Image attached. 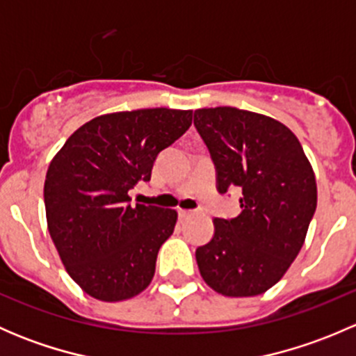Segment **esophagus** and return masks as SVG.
Segmentation results:
<instances>
[{
  "mask_svg": "<svg viewBox=\"0 0 356 356\" xmlns=\"http://www.w3.org/2000/svg\"><path fill=\"white\" fill-rule=\"evenodd\" d=\"M193 213H195V211H193V210H179V215H181V218L191 217Z\"/></svg>",
  "mask_w": 356,
  "mask_h": 356,
  "instance_id": "1",
  "label": "esophagus"
}]
</instances>
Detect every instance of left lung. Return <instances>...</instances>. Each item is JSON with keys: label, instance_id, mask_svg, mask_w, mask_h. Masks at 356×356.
I'll return each mask as SVG.
<instances>
[{"label": "left lung", "instance_id": "1", "mask_svg": "<svg viewBox=\"0 0 356 356\" xmlns=\"http://www.w3.org/2000/svg\"><path fill=\"white\" fill-rule=\"evenodd\" d=\"M195 127L217 168V189H241L243 211L215 218L196 250L203 281L218 294L257 296L277 284L300 253L317 208L314 168L275 118L234 106L200 108Z\"/></svg>", "mask_w": 356, "mask_h": 356}]
</instances>
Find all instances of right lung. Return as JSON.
Instances as JSON below:
<instances>
[{"mask_svg":"<svg viewBox=\"0 0 356 356\" xmlns=\"http://www.w3.org/2000/svg\"><path fill=\"white\" fill-rule=\"evenodd\" d=\"M193 110L105 113L77 129L46 172L48 231L63 267L96 300H131L155 275L177 211L131 207L129 191L152 179L158 153L189 129Z\"/></svg>","mask_w":356,"mask_h":356,"instance_id":"1","label":"right lung"}]
</instances>
